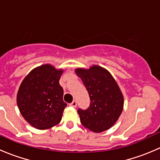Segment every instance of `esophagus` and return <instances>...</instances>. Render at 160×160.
<instances>
[{
  "mask_svg": "<svg viewBox=\"0 0 160 160\" xmlns=\"http://www.w3.org/2000/svg\"><path fill=\"white\" fill-rule=\"evenodd\" d=\"M70 106H71V107H72V108L77 107V101H72V103H70Z\"/></svg>",
  "mask_w": 160,
  "mask_h": 160,
  "instance_id": "1",
  "label": "esophagus"
}]
</instances>
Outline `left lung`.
I'll return each instance as SVG.
<instances>
[{"instance_id":"left-lung-1","label":"left lung","mask_w":160,"mask_h":160,"mask_svg":"<svg viewBox=\"0 0 160 160\" xmlns=\"http://www.w3.org/2000/svg\"><path fill=\"white\" fill-rule=\"evenodd\" d=\"M90 96V106L77 110L81 124L92 132H101L114 125L123 110L124 98L117 83L105 69L93 66L77 69Z\"/></svg>"}]
</instances>
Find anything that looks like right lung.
<instances>
[{
    "instance_id": "1",
    "label": "right lung",
    "mask_w": 160,
    "mask_h": 160,
    "mask_svg": "<svg viewBox=\"0 0 160 160\" xmlns=\"http://www.w3.org/2000/svg\"><path fill=\"white\" fill-rule=\"evenodd\" d=\"M62 73L47 64L34 69L22 81L17 104L24 118L35 128L47 129L61 121L67 105L59 83Z\"/></svg>"
}]
</instances>
